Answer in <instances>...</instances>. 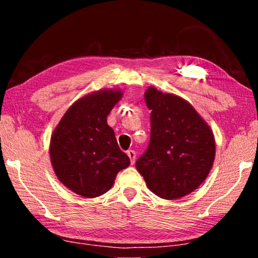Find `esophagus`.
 I'll return each instance as SVG.
<instances>
[{"instance_id":"esophagus-1","label":"esophagus","mask_w":258,"mask_h":258,"mask_svg":"<svg viewBox=\"0 0 258 258\" xmlns=\"http://www.w3.org/2000/svg\"><path fill=\"white\" fill-rule=\"evenodd\" d=\"M127 156L130 157V159H131V164L133 165L135 163V157H137V155H135V151L134 150H128Z\"/></svg>"}]
</instances>
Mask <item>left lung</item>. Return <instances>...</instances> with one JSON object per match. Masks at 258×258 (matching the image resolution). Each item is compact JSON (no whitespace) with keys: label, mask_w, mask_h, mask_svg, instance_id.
<instances>
[{"label":"left lung","mask_w":258,"mask_h":258,"mask_svg":"<svg viewBox=\"0 0 258 258\" xmlns=\"http://www.w3.org/2000/svg\"><path fill=\"white\" fill-rule=\"evenodd\" d=\"M151 110L150 142L135 167L149 189L163 199H177L202 184L215 158L209 126L185 100L150 86L145 94Z\"/></svg>","instance_id":"1"}]
</instances>
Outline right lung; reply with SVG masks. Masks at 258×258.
I'll return each instance as SVG.
<instances>
[{"mask_svg": "<svg viewBox=\"0 0 258 258\" xmlns=\"http://www.w3.org/2000/svg\"><path fill=\"white\" fill-rule=\"evenodd\" d=\"M120 98V91L104 90L77 100L52 134L50 157L55 175L83 197L106 194L117 173L130 165L107 124V116Z\"/></svg>", "mask_w": 258, "mask_h": 258, "instance_id": "obj_1", "label": "right lung"}]
</instances>
